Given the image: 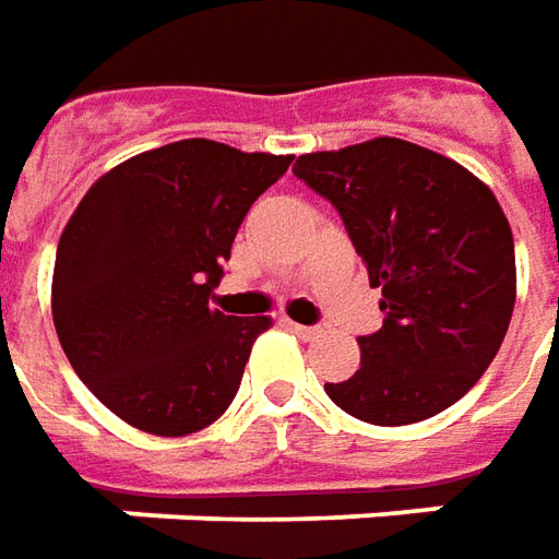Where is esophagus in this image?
I'll list each match as a JSON object with an SVG mask.
<instances>
[{
    "instance_id": "34e87169",
    "label": "esophagus",
    "mask_w": 559,
    "mask_h": 559,
    "mask_svg": "<svg viewBox=\"0 0 559 559\" xmlns=\"http://www.w3.org/2000/svg\"><path fill=\"white\" fill-rule=\"evenodd\" d=\"M284 328H290L299 340H316L321 334V328H309V324H297V321H290V318H284Z\"/></svg>"
}]
</instances>
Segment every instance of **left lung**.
I'll use <instances>...</instances> for the list:
<instances>
[{"instance_id":"obj_1","label":"left lung","mask_w":559,"mask_h":559,"mask_svg":"<svg viewBox=\"0 0 559 559\" xmlns=\"http://www.w3.org/2000/svg\"><path fill=\"white\" fill-rule=\"evenodd\" d=\"M297 179L337 206L380 287L383 328L324 393L377 427L445 412L486 374L516 299L510 222L471 169L402 139L302 154Z\"/></svg>"}]
</instances>
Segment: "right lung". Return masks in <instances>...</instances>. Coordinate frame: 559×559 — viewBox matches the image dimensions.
<instances>
[{
	"label": "right lung",
	"instance_id": "right-lung-1",
	"mask_svg": "<svg viewBox=\"0 0 559 559\" xmlns=\"http://www.w3.org/2000/svg\"><path fill=\"white\" fill-rule=\"evenodd\" d=\"M185 139L114 166L61 231L51 318L76 377L154 436L210 427L238 393L269 316L210 306L247 210L290 166Z\"/></svg>",
	"mask_w": 559,
	"mask_h": 559
}]
</instances>
